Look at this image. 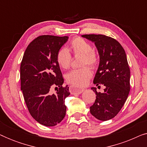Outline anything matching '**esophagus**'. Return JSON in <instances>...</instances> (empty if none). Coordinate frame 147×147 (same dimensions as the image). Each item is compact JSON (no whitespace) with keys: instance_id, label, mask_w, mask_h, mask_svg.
<instances>
[{"instance_id":"1","label":"esophagus","mask_w":147,"mask_h":147,"mask_svg":"<svg viewBox=\"0 0 147 147\" xmlns=\"http://www.w3.org/2000/svg\"><path fill=\"white\" fill-rule=\"evenodd\" d=\"M83 88H77L76 86H71L69 87V92L71 94H80L84 92Z\"/></svg>"}]
</instances>
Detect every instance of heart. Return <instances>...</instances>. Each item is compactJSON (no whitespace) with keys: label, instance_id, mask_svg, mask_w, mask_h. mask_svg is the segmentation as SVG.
I'll return each mask as SVG.
<instances>
[{"label":"heart","instance_id":"b5f03b06","mask_svg":"<svg viewBox=\"0 0 147 147\" xmlns=\"http://www.w3.org/2000/svg\"><path fill=\"white\" fill-rule=\"evenodd\" d=\"M70 49L76 55H82V65H88L91 67L96 65L98 61L97 55L90 43L80 37L74 39L70 44ZM56 60L61 68L66 69L69 68L71 61V55L66 48H61L57 51ZM92 71L89 67H85L82 69H74L67 74L65 80L68 83L74 86L81 87L88 83L92 77Z\"/></svg>","mask_w":147,"mask_h":147}]
</instances>
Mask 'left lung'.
Instances as JSON below:
<instances>
[{"instance_id":"left-lung-1","label":"left lung","mask_w":147,"mask_h":147,"mask_svg":"<svg viewBox=\"0 0 147 147\" xmlns=\"http://www.w3.org/2000/svg\"><path fill=\"white\" fill-rule=\"evenodd\" d=\"M94 42L100 56V63L94 79L96 86H105L104 93L97 92L90 113L98 120L106 121L116 116L127 99L130 92V71L125 51L113 38L104 35H84Z\"/></svg>"}]
</instances>
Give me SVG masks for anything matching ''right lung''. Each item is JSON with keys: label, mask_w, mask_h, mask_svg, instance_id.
Returning <instances> with one entry per match:
<instances>
[{"label": "right lung", "mask_w": 147, "mask_h": 147, "mask_svg": "<svg viewBox=\"0 0 147 147\" xmlns=\"http://www.w3.org/2000/svg\"><path fill=\"white\" fill-rule=\"evenodd\" d=\"M67 36H39L26 49L21 63V89L34 119L42 125L53 126L63 119L66 113L65 99L69 95L56 55L68 40ZM58 90L52 94L51 88Z\"/></svg>", "instance_id": "right-lung-1"}]
</instances>
